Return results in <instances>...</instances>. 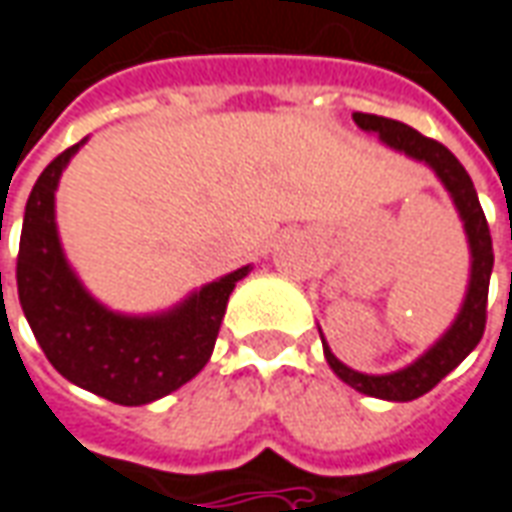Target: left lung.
I'll return each mask as SVG.
<instances>
[{"label": "left lung", "mask_w": 512, "mask_h": 512, "mask_svg": "<svg viewBox=\"0 0 512 512\" xmlns=\"http://www.w3.org/2000/svg\"><path fill=\"white\" fill-rule=\"evenodd\" d=\"M352 119H355L360 130L377 132L385 146H391L396 152H405L413 160L427 163L438 174V180L443 182V188L449 191L457 213H460V221H463V230H466L468 238V249H471V277H468V291L460 313L452 321V327L443 332L441 338L432 343L418 360H413L410 366L391 371V374H360L355 368L343 366L341 360L332 355L324 335H321L324 357L346 385H352L355 391L366 393V396L388 399V402H410V399H418V396L432 391L480 343L482 332H485L488 282H491L493 271L491 230H488V221H485L480 199H477V191H474V182L468 177V171L460 166V160L446 146L432 141L427 135H421L413 127L402 124V121L385 119V116L355 113Z\"/></svg>", "instance_id": "1"}]
</instances>
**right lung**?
<instances>
[{"label": "right lung", "mask_w": 512, "mask_h": 512, "mask_svg": "<svg viewBox=\"0 0 512 512\" xmlns=\"http://www.w3.org/2000/svg\"><path fill=\"white\" fill-rule=\"evenodd\" d=\"M82 144L60 152L32 185L16 260L21 310L46 360L66 380L116 405H149L205 368L232 288L249 266L155 316H124L96 302L63 255L55 224L57 182Z\"/></svg>", "instance_id": "obj_1"}]
</instances>
